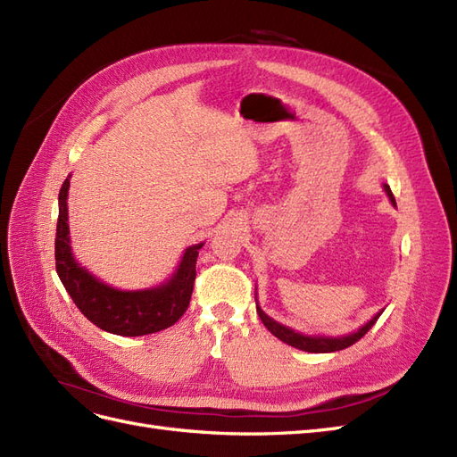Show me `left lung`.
I'll return each instance as SVG.
<instances>
[{
	"label": "left lung",
	"instance_id": "left-lung-1",
	"mask_svg": "<svg viewBox=\"0 0 457 457\" xmlns=\"http://www.w3.org/2000/svg\"><path fill=\"white\" fill-rule=\"evenodd\" d=\"M385 192H386V196H389V200L393 202V205H396L393 192H391V188L386 187V185H385ZM381 312H378L368 324H364L361 329L353 331V334H349V336H343V337H322V336H303V334H297V331H294L292 328H286V326L278 324L276 320H272V318H269L257 305V314L261 318V322L265 324V328L270 331L274 337H278L286 345H292V347H295L299 351H305V353H336V351H343V349L351 347V345H354L358 339H362L368 334V331L371 329V326L378 322V318L381 316Z\"/></svg>",
	"mask_w": 457,
	"mask_h": 457
}]
</instances>
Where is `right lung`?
Segmentation results:
<instances>
[{
  "mask_svg": "<svg viewBox=\"0 0 457 457\" xmlns=\"http://www.w3.org/2000/svg\"><path fill=\"white\" fill-rule=\"evenodd\" d=\"M68 187H71V179H66L59 192L54 267H57L59 278L79 312L96 328L123 337L156 334V331L173 326L188 309L192 287L196 280L198 250L204 244L190 245L177 272L158 287L141 289V292H121V289L110 287L95 278L84 267H79L71 252L66 205Z\"/></svg>",
  "mask_w": 457,
  "mask_h": 457,
  "instance_id": "add662e5",
  "label": "right lung"
}]
</instances>
